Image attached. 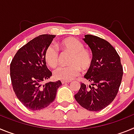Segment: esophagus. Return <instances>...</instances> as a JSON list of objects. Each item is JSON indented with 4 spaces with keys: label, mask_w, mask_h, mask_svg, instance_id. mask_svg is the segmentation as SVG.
<instances>
[{
    "label": "esophagus",
    "mask_w": 134,
    "mask_h": 134,
    "mask_svg": "<svg viewBox=\"0 0 134 134\" xmlns=\"http://www.w3.org/2000/svg\"><path fill=\"white\" fill-rule=\"evenodd\" d=\"M69 82H70V81H69V80H62V84L69 83Z\"/></svg>",
    "instance_id": "34e87169"
}]
</instances>
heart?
<instances>
[{"label": "heart", "mask_w": 134, "mask_h": 134, "mask_svg": "<svg viewBox=\"0 0 134 134\" xmlns=\"http://www.w3.org/2000/svg\"><path fill=\"white\" fill-rule=\"evenodd\" d=\"M60 46L66 50L73 53L70 60V66H60L54 71V77L63 80H70L77 76L80 72V68L88 69L92 64V55L88 50L84 49V45L77 39L69 37L61 41ZM46 63L51 67L58 64L59 53L53 46H48L45 52Z\"/></svg>", "instance_id": "b5f03b06"}]
</instances>
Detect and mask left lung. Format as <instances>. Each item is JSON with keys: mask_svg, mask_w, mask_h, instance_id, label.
<instances>
[{"mask_svg": "<svg viewBox=\"0 0 134 134\" xmlns=\"http://www.w3.org/2000/svg\"><path fill=\"white\" fill-rule=\"evenodd\" d=\"M82 40L93 54L92 64L85 75L91 84H80L74 98L83 108L99 111L115 98L122 80L123 67L120 57L108 41L92 35H85Z\"/></svg>", "mask_w": 134, "mask_h": 134, "instance_id": "obj_1", "label": "left lung"}]
</instances>
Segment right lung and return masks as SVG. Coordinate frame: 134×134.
<instances>
[{"label":"right lung","mask_w":134,"mask_h":134,"mask_svg":"<svg viewBox=\"0 0 134 134\" xmlns=\"http://www.w3.org/2000/svg\"><path fill=\"white\" fill-rule=\"evenodd\" d=\"M54 35H39L20 48L12 60L10 74L16 97L25 107L35 111L47 107L54 100L60 80L41 82L52 74L45 60V52Z\"/></svg>","instance_id":"add662e5"}]
</instances>
